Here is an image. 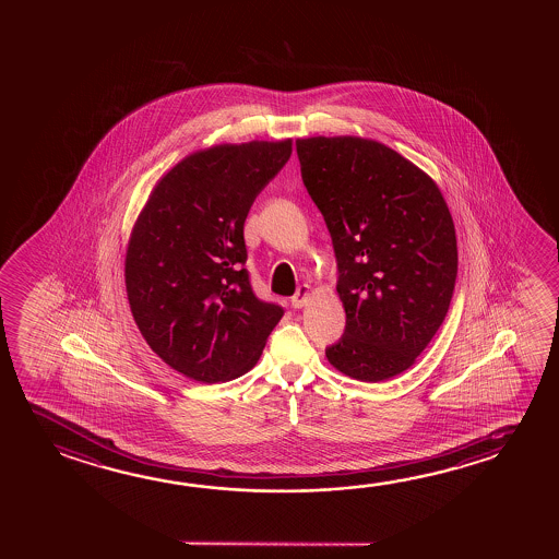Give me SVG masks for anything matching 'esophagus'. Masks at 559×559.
<instances>
[{"label": "esophagus", "instance_id": "34e87169", "mask_svg": "<svg viewBox=\"0 0 559 559\" xmlns=\"http://www.w3.org/2000/svg\"><path fill=\"white\" fill-rule=\"evenodd\" d=\"M311 288L308 284H302V286H298V290L294 294L293 298H290V306L293 308H302L308 302V298H310Z\"/></svg>", "mask_w": 559, "mask_h": 559}]
</instances>
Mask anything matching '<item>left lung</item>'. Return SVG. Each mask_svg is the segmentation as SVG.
Wrapping results in <instances>:
<instances>
[{
    "label": "left lung",
    "instance_id": "1",
    "mask_svg": "<svg viewBox=\"0 0 559 559\" xmlns=\"http://www.w3.org/2000/svg\"><path fill=\"white\" fill-rule=\"evenodd\" d=\"M296 154L330 229L347 313L325 357L360 382L402 374L439 331L454 293L449 206L429 175L372 140L306 138Z\"/></svg>",
    "mask_w": 559,
    "mask_h": 559
}]
</instances>
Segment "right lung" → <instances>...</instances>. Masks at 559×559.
Returning <instances> with one entry per match:
<instances>
[{
	"mask_svg": "<svg viewBox=\"0 0 559 559\" xmlns=\"http://www.w3.org/2000/svg\"><path fill=\"white\" fill-rule=\"evenodd\" d=\"M290 154L284 140L185 157L132 229L124 276L138 330L165 365L202 384L255 367L284 316L253 293L243 224Z\"/></svg>",
	"mask_w": 559,
	"mask_h": 559,
	"instance_id": "1",
	"label": "right lung"
}]
</instances>
